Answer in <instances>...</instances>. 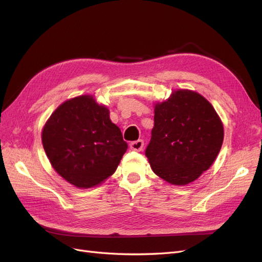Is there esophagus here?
<instances>
[{
  "instance_id": "34e87169",
  "label": "esophagus",
  "mask_w": 262,
  "mask_h": 262,
  "mask_svg": "<svg viewBox=\"0 0 262 262\" xmlns=\"http://www.w3.org/2000/svg\"><path fill=\"white\" fill-rule=\"evenodd\" d=\"M144 146V142L143 140H138V141H133L130 143V148L132 150H137V152H140V150L143 149Z\"/></svg>"
}]
</instances>
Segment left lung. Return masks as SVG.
Returning a JSON list of instances; mask_svg holds the SVG:
<instances>
[{"label": "left lung", "instance_id": "1", "mask_svg": "<svg viewBox=\"0 0 262 262\" xmlns=\"http://www.w3.org/2000/svg\"><path fill=\"white\" fill-rule=\"evenodd\" d=\"M154 128L145 149L153 171L185 186L208 170L222 147L224 129L215 109L200 94L172 92L154 109Z\"/></svg>", "mask_w": 262, "mask_h": 262}]
</instances>
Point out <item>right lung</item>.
Here are the masks:
<instances>
[{"mask_svg": "<svg viewBox=\"0 0 262 262\" xmlns=\"http://www.w3.org/2000/svg\"><path fill=\"white\" fill-rule=\"evenodd\" d=\"M41 140L54 170L77 188H92L112 176L128 148L109 110L91 95L55 109Z\"/></svg>", "mask_w": 262, "mask_h": 262, "instance_id": "1", "label": "right lung"}]
</instances>
